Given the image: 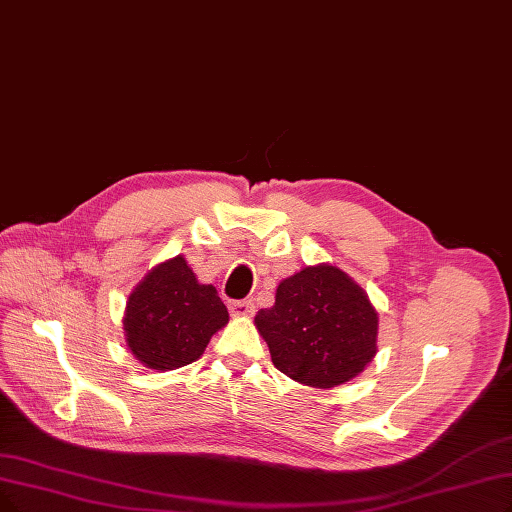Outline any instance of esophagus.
Masks as SVG:
<instances>
[{"mask_svg":"<svg viewBox=\"0 0 512 512\" xmlns=\"http://www.w3.org/2000/svg\"><path fill=\"white\" fill-rule=\"evenodd\" d=\"M229 311L233 317H250V315H254V302L252 300H233V302H229Z\"/></svg>","mask_w":512,"mask_h":512,"instance_id":"esophagus-1","label":"esophagus"}]
</instances>
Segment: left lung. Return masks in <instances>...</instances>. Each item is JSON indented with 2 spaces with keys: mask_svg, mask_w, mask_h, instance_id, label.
I'll return each instance as SVG.
<instances>
[{
  "mask_svg": "<svg viewBox=\"0 0 512 512\" xmlns=\"http://www.w3.org/2000/svg\"><path fill=\"white\" fill-rule=\"evenodd\" d=\"M271 361L288 378L334 388L378 353V311L361 285L330 262L285 277L271 309L254 317Z\"/></svg>",
  "mask_w": 512,
  "mask_h": 512,
  "instance_id": "8db88e82",
  "label": "left lung"
}]
</instances>
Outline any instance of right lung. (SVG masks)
Returning a JSON list of instances; mask_svg holds the SVG:
<instances>
[{
  "instance_id": "obj_1",
  "label": "right lung",
  "mask_w": 512,
  "mask_h": 512,
  "mask_svg": "<svg viewBox=\"0 0 512 512\" xmlns=\"http://www.w3.org/2000/svg\"><path fill=\"white\" fill-rule=\"evenodd\" d=\"M229 323L212 283H199L185 256L163 260L130 292L124 313L128 351L157 372L197 361L210 338Z\"/></svg>"
}]
</instances>
